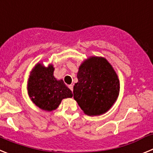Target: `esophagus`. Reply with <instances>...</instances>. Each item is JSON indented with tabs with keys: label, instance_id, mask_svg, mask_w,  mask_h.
Listing matches in <instances>:
<instances>
[{
	"label": "esophagus",
	"instance_id": "obj_1",
	"mask_svg": "<svg viewBox=\"0 0 153 153\" xmlns=\"http://www.w3.org/2000/svg\"><path fill=\"white\" fill-rule=\"evenodd\" d=\"M69 88L73 92V90H74V86H73V85H69Z\"/></svg>",
	"mask_w": 153,
	"mask_h": 153
}]
</instances>
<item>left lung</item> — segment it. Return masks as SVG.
I'll return each mask as SVG.
<instances>
[{
	"instance_id": "1",
	"label": "left lung",
	"mask_w": 153,
	"mask_h": 153,
	"mask_svg": "<svg viewBox=\"0 0 153 153\" xmlns=\"http://www.w3.org/2000/svg\"><path fill=\"white\" fill-rule=\"evenodd\" d=\"M77 79L74 98L87 115L105 114L118 97V76L105 57L92 56L84 60L79 67Z\"/></svg>"
}]
</instances>
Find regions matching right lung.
Returning <instances> with one entry per match:
<instances>
[{
  "label": "right lung",
  "mask_w": 153,
  "mask_h": 153,
  "mask_svg": "<svg viewBox=\"0 0 153 153\" xmlns=\"http://www.w3.org/2000/svg\"><path fill=\"white\" fill-rule=\"evenodd\" d=\"M52 64L48 67L38 63L30 72L28 79V95L32 102L39 108L51 111L58 108L61 101L72 98L73 93L63 79L54 76Z\"/></svg>",
  "instance_id": "1"
}]
</instances>
